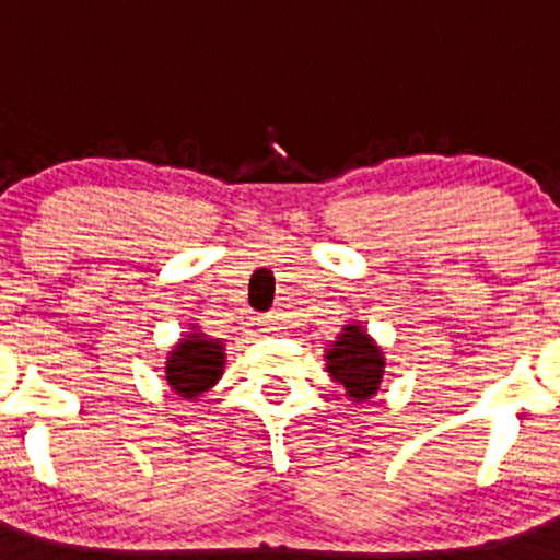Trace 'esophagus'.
Here are the masks:
<instances>
[{"instance_id": "esophagus-1", "label": "esophagus", "mask_w": 560, "mask_h": 560, "mask_svg": "<svg viewBox=\"0 0 560 560\" xmlns=\"http://www.w3.org/2000/svg\"><path fill=\"white\" fill-rule=\"evenodd\" d=\"M259 322H262V325L268 327V330H281V319H279V316L268 314V316H262V319H259Z\"/></svg>"}]
</instances>
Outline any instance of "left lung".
<instances>
[{"label": "left lung", "instance_id": "left-lung-1", "mask_svg": "<svg viewBox=\"0 0 560 560\" xmlns=\"http://www.w3.org/2000/svg\"><path fill=\"white\" fill-rule=\"evenodd\" d=\"M385 352L360 322L343 325L325 349V369L354 404H369L385 380Z\"/></svg>", "mask_w": 560, "mask_h": 560}]
</instances>
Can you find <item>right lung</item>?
I'll list each match as a JSON object with an SVG mask.
<instances>
[{"label":"right lung","instance_id":"1","mask_svg":"<svg viewBox=\"0 0 560 560\" xmlns=\"http://www.w3.org/2000/svg\"><path fill=\"white\" fill-rule=\"evenodd\" d=\"M224 365H228V354H224L222 338H211L197 327H189V332L180 336L178 343L167 352L165 380L180 398L197 400L222 380Z\"/></svg>","mask_w":560,"mask_h":560}]
</instances>
